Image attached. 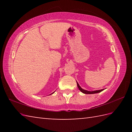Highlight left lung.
Returning <instances> with one entry per match:
<instances>
[{"instance_id": "1", "label": "left lung", "mask_w": 132, "mask_h": 132, "mask_svg": "<svg viewBox=\"0 0 132 132\" xmlns=\"http://www.w3.org/2000/svg\"><path fill=\"white\" fill-rule=\"evenodd\" d=\"M77 86H78V87L79 88V90L83 92V93L85 94H96V93H99V92H100L101 91H102L104 90V89H100V90H96V91H87L85 90V89H83L82 88L80 87V86L79 85V84L77 83Z\"/></svg>"}]
</instances>
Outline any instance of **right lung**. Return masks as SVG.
I'll return each instance as SVG.
<instances>
[{
    "label": "right lung",
    "mask_w": 132,
    "mask_h": 132,
    "mask_svg": "<svg viewBox=\"0 0 132 132\" xmlns=\"http://www.w3.org/2000/svg\"><path fill=\"white\" fill-rule=\"evenodd\" d=\"M54 92H53V93H52V94H53V93H54Z\"/></svg>",
    "instance_id": "1"
}]
</instances>
